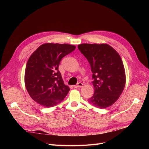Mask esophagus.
Wrapping results in <instances>:
<instances>
[{"mask_svg":"<svg viewBox=\"0 0 149 149\" xmlns=\"http://www.w3.org/2000/svg\"><path fill=\"white\" fill-rule=\"evenodd\" d=\"M83 84L82 83L79 82V83H78V84H77V85H75V86H74L73 88H80V87H82V86H83Z\"/></svg>","mask_w":149,"mask_h":149,"instance_id":"obj_1","label":"esophagus"}]
</instances>
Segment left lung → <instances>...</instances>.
<instances>
[{
	"label": "left lung",
	"instance_id": "obj_1",
	"mask_svg": "<svg viewBox=\"0 0 149 149\" xmlns=\"http://www.w3.org/2000/svg\"><path fill=\"white\" fill-rule=\"evenodd\" d=\"M78 48L86 58L93 73L94 93L88 102L100 109L111 106L120 97L125 84L120 55L107 44L83 43Z\"/></svg>",
	"mask_w": 149,
	"mask_h": 149
}]
</instances>
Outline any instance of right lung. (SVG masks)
<instances>
[{
    "label": "right lung",
    "instance_id": "right-lung-1",
    "mask_svg": "<svg viewBox=\"0 0 149 149\" xmlns=\"http://www.w3.org/2000/svg\"><path fill=\"white\" fill-rule=\"evenodd\" d=\"M68 44L45 43L30 56L26 63L25 84L30 97L46 107L57 105L70 91L58 67L61 59L74 50Z\"/></svg>",
    "mask_w": 149,
    "mask_h": 149
}]
</instances>
